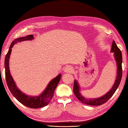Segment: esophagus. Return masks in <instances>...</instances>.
<instances>
[{
    "label": "esophagus",
    "mask_w": 128,
    "mask_h": 128,
    "mask_svg": "<svg viewBox=\"0 0 128 128\" xmlns=\"http://www.w3.org/2000/svg\"><path fill=\"white\" fill-rule=\"evenodd\" d=\"M65 72L67 73H72L74 71V68L70 66H67L65 68Z\"/></svg>",
    "instance_id": "obj_1"
}]
</instances>
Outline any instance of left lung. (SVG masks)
I'll return each mask as SVG.
<instances>
[{"label": "left lung", "instance_id": "8db88e82", "mask_svg": "<svg viewBox=\"0 0 128 128\" xmlns=\"http://www.w3.org/2000/svg\"><path fill=\"white\" fill-rule=\"evenodd\" d=\"M111 51L114 53V58L117 62V75L116 78V82L114 83L113 87L108 92L100 98L95 99H88L85 98L82 95L80 94L79 92V86L78 84V82L75 80L74 84L73 91L74 94L77 97L78 100L81 101L83 104H86L87 105L90 106H100L101 104H104L106 103L111 97L113 96L114 92H116V90L118 87L120 83L121 82L122 75V53L120 49L118 48L116 45L115 41L113 42Z\"/></svg>", "mask_w": 128, "mask_h": 128}]
</instances>
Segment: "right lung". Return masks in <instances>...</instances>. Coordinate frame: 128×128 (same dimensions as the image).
I'll return each mask as SVG.
<instances>
[{
    "label": "right lung",
    "mask_w": 128,
    "mask_h": 128,
    "mask_svg": "<svg viewBox=\"0 0 128 128\" xmlns=\"http://www.w3.org/2000/svg\"><path fill=\"white\" fill-rule=\"evenodd\" d=\"M33 35H28L24 37H20L15 39L10 46L9 50L5 58L4 66H5V76L7 86L15 98L20 103L28 108H37L44 107L48 105L50 101L52 100L55 89L61 79V74L58 75L54 79L52 80L48 85L44 91L38 96H30L22 93L20 90L17 88L12 76L10 74L9 70V58L11 52V48L15 43L27 40L33 39Z\"/></svg>",
    "instance_id": "add662e5"
}]
</instances>
